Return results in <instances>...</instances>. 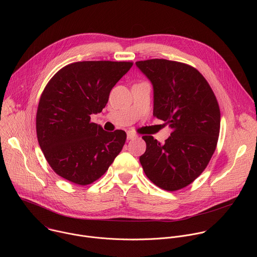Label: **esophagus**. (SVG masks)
<instances>
[{
	"instance_id": "esophagus-1",
	"label": "esophagus",
	"mask_w": 257,
	"mask_h": 257,
	"mask_svg": "<svg viewBox=\"0 0 257 257\" xmlns=\"http://www.w3.org/2000/svg\"><path fill=\"white\" fill-rule=\"evenodd\" d=\"M136 137H137L136 134H134V133H132V132H127V139H128V140L134 139V138H136Z\"/></svg>"
}]
</instances>
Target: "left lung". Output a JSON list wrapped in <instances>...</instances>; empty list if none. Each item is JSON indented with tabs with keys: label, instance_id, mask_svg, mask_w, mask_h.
Instances as JSON below:
<instances>
[{
	"label": "left lung",
	"instance_id": "1",
	"mask_svg": "<svg viewBox=\"0 0 257 257\" xmlns=\"http://www.w3.org/2000/svg\"><path fill=\"white\" fill-rule=\"evenodd\" d=\"M154 86V116L169 124L165 143L142 136L146 151L139 158L154 184L167 191L188 186L204 171L214 151L221 126L216 97L201 73L176 61L136 62Z\"/></svg>",
	"mask_w": 257,
	"mask_h": 257
}]
</instances>
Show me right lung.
Returning a JSON list of instances; mask_svg holds the SVG:
<instances>
[{
  "label": "right lung",
  "mask_w": 257,
  "mask_h": 257,
  "mask_svg": "<svg viewBox=\"0 0 257 257\" xmlns=\"http://www.w3.org/2000/svg\"><path fill=\"white\" fill-rule=\"evenodd\" d=\"M132 62L83 61L59 70L45 87L36 112V135L60 177L77 185L99 179L125 144L123 130L106 132L90 121L105 106Z\"/></svg>",
  "instance_id": "right-lung-1"
}]
</instances>
